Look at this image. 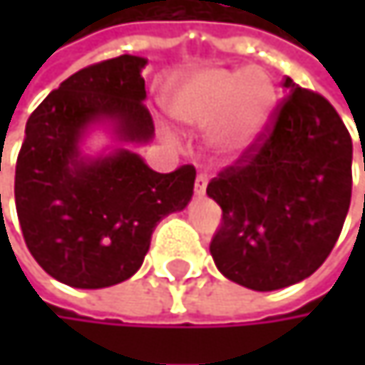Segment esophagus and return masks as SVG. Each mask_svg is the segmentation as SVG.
Segmentation results:
<instances>
[{
	"mask_svg": "<svg viewBox=\"0 0 365 365\" xmlns=\"http://www.w3.org/2000/svg\"><path fill=\"white\" fill-rule=\"evenodd\" d=\"M207 182H209L207 173H198V175H196V183H194V192H196V196H202V194H205V190H207Z\"/></svg>",
	"mask_w": 365,
	"mask_h": 365,
	"instance_id": "1",
	"label": "esophagus"
}]
</instances>
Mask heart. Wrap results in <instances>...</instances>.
<instances>
[{
  "mask_svg": "<svg viewBox=\"0 0 365 365\" xmlns=\"http://www.w3.org/2000/svg\"><path fill=\"white\" fill-rule=\"evenodd\" d=\"M274 86L262 69H198L165 95L167 111L185 126L211 128V145L241 154L266 130L274 110Z\"/></svg>",
  "mask_w": 365,
  "mask_h": 365,
  "instance_id": "1",
  "label": "heart"
}]
</instances>
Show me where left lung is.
<instances>
[{"label": "left lung", "mask_w": 365, "mask_h": 365, "mask_svg": "<svg viewBox=\"0 0 365 365\" xmlns=\"http://www.w3.org/2000/svg\"><path fill=\"white\" fill-rule=\"evenodd\" d=\"M270 128L207 185L222 207L209 252L217 270L255 292L311 277L334 250L349 205L353 141L322 95L285 78Z\"/></svg>", "instance_id": "left-lung-1"}]
</instances>
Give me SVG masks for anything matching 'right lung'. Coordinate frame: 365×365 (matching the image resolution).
<instances>
[{
  "label": "right lung",
  "mask_w": 365,
  "mask_h": 365,
  "mask_svg": "<svg viewBox=\"0 0 365 365\" xmlns=\"http://www.w3.org/2000/svg\"><path fill=\"white\" fill-rule=\"evenodd\" d=\"M145 63L122 54L84 67L27 120L14 175L16 213L37 264L65 285L101 289L133 277L158 222L185 209L194 194L192 165L156 173L126 148L154 137L143 106ZM101 123L120 145L86 157L81 141Z\"/></svg>",
  "instance_id": "right-lung-1"
}]
</instances>
